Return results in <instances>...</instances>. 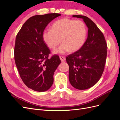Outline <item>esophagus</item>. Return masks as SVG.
Returning <instances> with one entry per match:
<instances>
[{"label": "esophagus", "mask_w": 120, "mask_h": 120, "mask_svg": "<svg viewBox=\"0 0 120 120\" xmlns=\"http://www.w3.org/2000/svg\"><path fill=\"white\" fill-rule=\"evenodd\" d=\"M60 60L61 61H64L65 60H66V58H65L64 56H60Z\"/></svg>", "instance_id": "34e87169"}]
</instances>
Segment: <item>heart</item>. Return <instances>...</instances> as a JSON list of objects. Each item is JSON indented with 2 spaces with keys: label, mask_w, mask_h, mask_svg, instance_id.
Listing matches in <instances>:
<instances>
[{
  "label": "heart",
  "mask_w": 120,
  "mask_h": 120,
  "mask_svg": "<svg viewBox=\"0 0 120 120\" xmlns=\"http://www.w3.org/2000/svg\"><path fill=\"white\" fill-rule=\"evenodd\" d=\"M86 27L82 21L64 18L55 21L52 30L43 31L42 39L50 49H54L60 43V39L63 44L54 53L63 54L80 49L86 41Z\"/></svg>",
  "instance_id": "1"
}]
</instances>
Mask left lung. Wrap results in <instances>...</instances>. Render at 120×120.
I'll return each instance as SVG.
<instances>
[{
  "label": "left lung",
  "instance_id": "left-lung-1",
  "mask_svg": "<svg viewBox=\"0 0 120 120\" xmlns=\"http://www.w3.org/2000/svg\"><path fill=\"white\" fill-rule=\"evenodd\" d=\"M72 16L83 19L88 27V35L80 49L66 57L69 80L75 88L86 90L95 85L102 75L108 46L103 32L91 19L83 15Z\"/></svg>",
  "mask_w": 120,
  "mask_h": 120
}]
</instances>
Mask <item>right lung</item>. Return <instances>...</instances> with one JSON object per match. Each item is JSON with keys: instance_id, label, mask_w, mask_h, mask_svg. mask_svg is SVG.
Wrapping results in <instances>:
<instances>
[{"instance_id": "add662e5", "label": "right lung", "mask_w": 120, "mask_h": 120, "mask_svg": "<svg viewBox=\"0 0 120 120\" xmlns=\"http://www.w3.org/2000/svg\"><path fill=\"white\" fill-rule=\"evenodd\" d=\"M60 15L53 13L32 16L16 35L14 49L16 66L24 84L35 91L45 92L52 86L54 72L61 63L56 54L49 58L50 51L42 39L47 25Z\"/></svg>"}]
</instances>
